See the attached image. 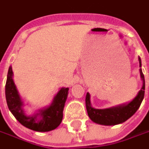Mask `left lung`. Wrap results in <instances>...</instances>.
Returning a JSON list of instances; mask_svg holds the SVG:
<instances>
[{
	"label": "left lung",
	"instance_id": "1",
	"mask_svg": "<svg viewBox=\"0 0 149 149\" xmlns=\"http://www.w3.org/2000/svg\"><path fill=\"white\" fill-rule=\"evenodd\" d=\"M138 61L139 67H142V61L140 57H138ZM139 72L143 86L135 98L127 104H120L108 109H95L91 104L89 93H87L85 99L86 109L88 115L92 121L104 126H115L125 122L135 114L143 102L145 93V79L144 75L142 72V68L139 69Z\"/></svg>",
	"mask_w": 149,
	"mask_h": 149
}]
</instances>
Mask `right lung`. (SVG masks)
<instances>
[{
	"mask_svg": "<svg viewBox=\"0 0 149 149\" xmlns=\"http://www.w3.org/2000/svg\"><path fill=\"white\" fill-rule=\"evenodd\" d=\"M68 88H61L53 98L51 104L42 109H38L31 116H28L24 109V102L13 80V72L12 66H9L6 83V100L7 106L23 127L35 132H49L56 129L61 123L63 118V109L65 106Z\"/></svg>",
	"mask_w": 149,
	"mask_h": 149,
	"instance_id": "right-lung-1",
	"label": "right lung"
}]
</instances>
